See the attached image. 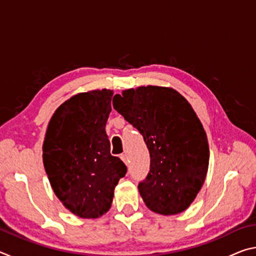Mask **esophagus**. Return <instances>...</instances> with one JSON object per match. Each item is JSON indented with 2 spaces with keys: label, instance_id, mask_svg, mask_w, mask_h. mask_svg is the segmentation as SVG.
Returning a JSON list of instances; mask_svg holds the SVG:
<instances>
[{
  "label": "esophagus",
  "instance_id": "esophagus-1",
  "mask_svg": "<svg viewBox=\"0 0 256 256\" xmlns=\"http://www.w3.org/2000/svg\"><path fill=\"white\" fill-rule=\"evenodd\" d=\"M120 159L123 160V162H125V164H128V154H120Z\"/></svg>",
  "mask_w": 256,
  "mask_h": 256
}]
</instances>
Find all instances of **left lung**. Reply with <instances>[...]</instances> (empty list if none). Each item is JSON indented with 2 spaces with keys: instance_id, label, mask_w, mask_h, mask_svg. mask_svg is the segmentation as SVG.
Wrapping results in <instances>:
<instances>
[{
  "instance_id": "left-lung-1",
  "label": "left lung",
  "mask_w": 256,
  "mask_h": 256,
  "mask_svg": "<svg viewBox=\"0 0 256 256\" xmlns=\"http://www.w3.org/2000/svg\"><path fill=\"white\" fill-rule=\"evenodd\" d=\"M112 106L149 149L150 172L138 184L146 206L164 216L188 209L204 183L210 158L206 131L190 102L172 88L142 86L115 94Z\"/></svg>"
}]
</instances>
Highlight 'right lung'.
Listing matches in <instances>:
<instances>
[{
    "label": "right lung",
    "instance_id": "obj_1",
    "mask_svg": "<svg viewBox=\"0 0 256 256\" xmlns=\"http://www.w3.org/2000/svg\"><path fill=\"white\" fill-rule=\"evenodd\" d=\"M112 90L80 92L52 116L42 144V162L55 196L80 218L96 219L112 206L126 166L110 154L106 123Z\"/></svg>",
    "mask_w": 256,
    "mask_h": 256
}]
</instances>
